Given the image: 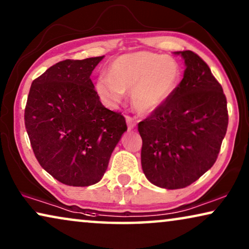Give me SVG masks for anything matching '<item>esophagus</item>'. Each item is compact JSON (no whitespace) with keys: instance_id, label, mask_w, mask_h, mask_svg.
<instances>
[{"instance_id":"obj_1","label":"esophagus","mask_w":249,"mask_h":249,"mask_svg":"<svg viewBox=\"0 0 249 249\" xmlns=\"http://www.w3.org/2000/svg\"><path fill=\"white\" fill-rule=\"evenodd\" d=\"M125 122H127V125H128L129 130H132V129L136 127L134 119H132L131 117H128V115H127V117H125Z\"/></svg>"}]
</instances>
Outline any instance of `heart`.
<instances>
[{
    "mask_svg": "<svg viewBox=\"0 0 249 249\" xmlns=\"http://www.w3.org/2000/svg\"><path fill=\"white\" fill-rule=\"evenodd\" d=\"M180 70L172 57L151 52H136L118 56L108 68V76L97 78L95 88L108 105L131 91V104L142 113L154 112L175 93Z\"/></svg>",
    "mask_w": 249,
    "mask_h": 249,
    "instance_id": "obj_1",
    "label": "heart"
}]
</instances>
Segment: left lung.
<instances>
[{
    "mask_svg": "<svg viewBox=\"0 0 249 249\" xmlns=\"http://www.w3.org/2000/svg\"><path fill=\"white\" fill-rule=\"evenodd\" d=\"M185 72L171 97L138 124L142 168L153 185H192L216 161L228 128L227 98L210 68L192 51L175 52Z\"/></svg>",
    "mask_w": 249,
    "mask_h": 249,
    "instance_id": "left-lung-1",
    "label": "left lung"
}]
</instances>
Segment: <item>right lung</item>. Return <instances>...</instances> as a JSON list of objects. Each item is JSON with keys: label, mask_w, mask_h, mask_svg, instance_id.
<instances>
[{"label": "right lung", "mask_w": 249, "mask_h": 249, "mask_svg": "<svg viewBox=\"0 0 249 249\" xmlns=\"http://www.w3.org/2000/svg\"><path fill=\"white\" fill-rule=\"evenodd\" d=\"M104 56L64 60L33 81L25 125L42 168L68 186L100 181L127 124L108 110L90 80Z\"/></svg>", "instance_id": "add662e5"}]
</instances>
